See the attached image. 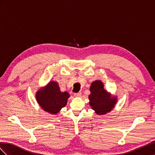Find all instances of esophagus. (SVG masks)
Segmentation results:
<instances>
[{
    "label": "esophagus",
    "instance_id": "1",
    "mask_svg": "<svg viewBox=\"0 0 155 155\" xmlns=\"http://www.w3.org/2000/svg\"><path fill=\"white\" fill-rule=\"evenodd\" d=\"M74 96L76 97H80L81 96V92H79L78 93H75L74 94Z\"/></svg>",
    "mask_w": 155,
    "mask_h": 155
}]
</instances>
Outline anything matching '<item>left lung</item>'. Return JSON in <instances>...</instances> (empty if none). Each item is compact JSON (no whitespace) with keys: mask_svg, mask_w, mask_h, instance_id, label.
Masks as SVG:
<instances>
[{"mask_svg":"<svg viewBox=\"0 0 155 155\" xmlns=\"http://www.w3.org/2000/svg\"><path fill=\"white\" fill-rule=\"evenodd\" d=\"M91 94L88 96L89 104L92 109L99 115H104L110 112L114 107L117 98L111 97L110 94L104 89L102 81L96 80L92 83L90 88Z\"/></svg>","mask_w":155,"mask_h":155,"instance_id":"1","label":"left lung"}]
</instances>
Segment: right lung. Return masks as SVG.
I'll list each match as a JSON object with an SVG mask.
<instances>
[{
	"label": "right lung",
	"instance_id": "right-lung-1",
	"mask_svg": "<svg viewBox=\"0 0 155 155\" xmlns=\"http://www.w3.org/2000/svg\"><path fill=\"white\" fill-rule=\"evenodd\" d=\"M35 97L37 103L45 111L56 114L67 105L70 94L67 92H61L58 83L51 81L37 91Z\"/></svg>",
	"mask_w": 155,
	"mask_h": 155
}]
</instances>
